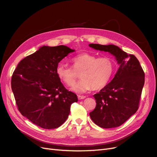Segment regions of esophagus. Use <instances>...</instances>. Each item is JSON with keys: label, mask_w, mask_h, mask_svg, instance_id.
I'll list each match as a JSON object with an SVG mask.
<instances>
[{"label": "esophagus", "mask_w": 157, "mask_h": 157, "mask_svg": "<svg viewBox=\"0 0 157 157\" xmlns=\"http://www.w3.org/2000/svg\"><path fill=\"white\" fill-rule=\"evenodd\" d=\"M78 100H83V99H84V98H86V96H82V95H78Z\"/></svg>", "instance_id": "esophagus-1"}]
</instances>
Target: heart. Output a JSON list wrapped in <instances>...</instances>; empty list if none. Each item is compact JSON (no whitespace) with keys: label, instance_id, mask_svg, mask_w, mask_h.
Returning a JSON list of instances; mask_svg holds the SVG:
<instances>
[{"label":"heart","instance_id":"b5f03b06","mask_svg":"<svg viewBox=\"0 0 157 157\" xmlns=\"http://www.w3.org/2000/svg\"><path fill=\"white\" fill-rule=\"evenodd\" d=\"M72 68L65 64H59L56 74L67 86H72L79 76L81 79L72 87L77 93H84L92 88L97 90L103 88L112 78L114 63L111 58H98L88 53L80 54L71 59Z\"/></svg>","mask_w":157,"mask_h":157}]
</instances>
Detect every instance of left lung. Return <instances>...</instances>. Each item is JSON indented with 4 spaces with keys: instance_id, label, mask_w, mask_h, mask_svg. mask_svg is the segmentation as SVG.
Returning a JSON list of instances; mask_svg holds the SVG:
<instances>
[{
    "instance_id": "obj_1",
    "label": "left lung",
    "mask_w": 157,
    "mask_h": 157,
    "mask_svg": "<svg viewBox=\"0 0 157 157\" xmlns=\"http://www.w3.org/2000/svg\"><path fill=\"white\" fill-rule=\"evenodd\" d=\"M89 46L111 53L120 65L111 82L93 96L96 105L89 114L90 118L102 128L120 126L139 107L144 72L134 55L127 54L117 46L90 44Z\"/></svg>"
}]
</instances>
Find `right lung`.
I'll return each mask as SVG.
<instances>
[{
    "mask_svg": "<svg viewBox=\"0 0 157 157\" xmlns=\"http://www.w3.org/2000/svg\"><path fill=\"white\" fill-rule=\"evenodd\" d=\"M74 52L64 45L43 46L18 64L11 89L22 116L43 129H56L67 119L77 95L68 91L56 74L59 63Z\"/></svg>",
    "mask_w": 157,
    "mask_h": 157,
    "instance_id": "add662e5",
    "label": "right lung"
}]
</instances>
